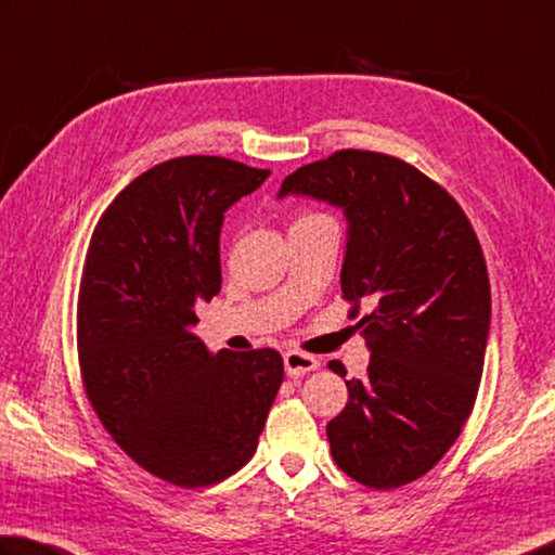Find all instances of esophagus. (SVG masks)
Returning a JSON list of instances; mask_svg holds the SVG:
<instances>
[{
  "mask_svg": "<svg viewBox=\"0 0 555 555\" xmlns=\"http://www.w3.org/2000/svg\"><path fill=\"white\" fill-rule=\"evenodd\" d=\"M284 366H286V376L298 378L308 374V371H315L320 366V361L312 354H306V351L291 349L284 354Z\"/></svg>",
  "mask_w": 555,
  "mask_h": 555,
  "instance_id": "obj_1",
  "label": "esophagus"
}]
</instances>
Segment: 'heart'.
<instances>
[{
  "mask_svg": "<svg viewBox=\"0 0 555 555\" xmlns=\"http://www.w3.org/2000/svg\"><path fill=\"white\" fill-rule=\"evenodd\" d=\"M318 220H330L325 214H315V210H308V214H300L296 223H318Z\"/></svg>",
  "mask_w": 555,
  "mask_h": 555,
  "instance_id": "b5f03b06",
  "label": "heart"
}]
</instances>
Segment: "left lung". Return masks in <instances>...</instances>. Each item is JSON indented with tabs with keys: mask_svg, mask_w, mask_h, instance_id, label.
Returning a JSON list of instances; mask_svg holds the SVG:
<instances>
[{
	"mask_svg": "<svg viewBox=\"0 0 555 555\" xmlns=\"http://www.w3.org/2000/svg\"><path fill=\"white\" fill-rule=\"evenodd\" d=\"M341 208V294L371 351L366 378L345 380L347 408L327 422L337 466L390 490L425 476L473 410L490 332L486 257L444 189L398 157L339 150L284 179L279 198ZM330 369L345 376L339 361Z\"/></svg>",
	"mask_w": 555,
	"mask_h": 555,
	"instance_id": "1",
	"label": "left lung"
}]
</instances>
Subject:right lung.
Listing matches in <instances>:
<instances>
[{"mask_svg":"<svg viewBox=\"0 0 555 555\" xmlns=\"http://www.w3.org/2000/svg\"><path fill=\"white\" fill-rule=\"evenodd\" d=\"M269 169L177 157L120 191L94 228L77 304L87 398L138 466L179 488L255 456L284 380L274 349L210 354L191 327L220 291L223 214Z\"/></svg>","mask_w":555,"mask_h":555,"instance_id":"1","label":"right lung"}]
</instances>
